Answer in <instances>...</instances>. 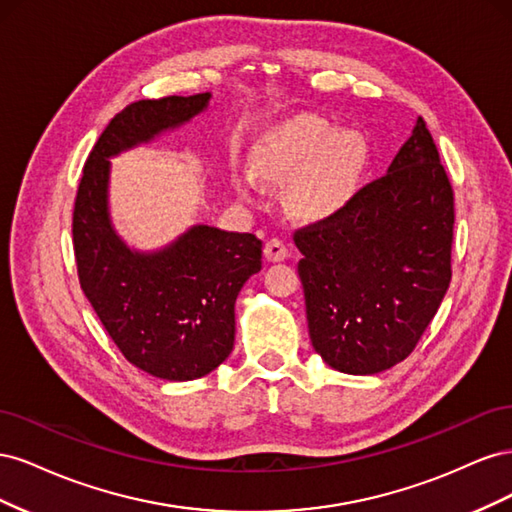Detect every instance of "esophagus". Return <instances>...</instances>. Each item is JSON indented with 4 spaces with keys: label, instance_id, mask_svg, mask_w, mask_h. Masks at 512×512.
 I'll return each mask as SVG.
<instances>
[{
    "label": "esophagus",
    "instance_id": "1",
    "mask_svg": "<svg viewBox=\"0 0 512 512\" xmlns=\"http://www.w3.org/2000/svg\"><path fill=\"white\" fill-rule=\"evenodd\" d=\"M265 258L269 262H282L288 258V245L280 239H269L265 245Z\"/></svg>",
    "mask_w": 512,
    "mask_h": 512
}]
</instances>
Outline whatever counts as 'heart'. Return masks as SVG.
<instances>
[{"mask_svg":"<svg viewBox=\"0 0 512 512\" xmlns=\"http://www.w3.org/2000/svg\"><path fill=\"white\" fill-rule=\"evenodd\" d=\"M367 162L369 149L359 132L337 130L316 117H292L260 138L252 173L262 181L290 183V207L303 218L327 220L348 209L361 192ZM235 192L254 203V177H237Z\"/></svg>","mask_w":512,"mask_h":512,"instance_id":"heart-1","label":"heart"}]
</instances>
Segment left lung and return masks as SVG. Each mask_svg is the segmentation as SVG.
<instances>
[{
	"mask_svg": "<svg viewBox=\"0 0 512 512\" xmlns=\"http://www.w3.org/2000/svg\"><path fill=\"white\" fill-rule=\"evenodd\" d=\"M453 188L418 117L386 175L333 218L294 232L314 350L371 376L401 363L451 284Z\"/></svg>",
	"mask_w": 512,
	"mask_h": 512,
	"instance_id": "obj_1",
	"label": "left lung"
}]
</instances>
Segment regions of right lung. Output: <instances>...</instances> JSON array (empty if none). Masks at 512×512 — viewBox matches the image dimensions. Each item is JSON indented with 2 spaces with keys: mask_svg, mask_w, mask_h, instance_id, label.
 Listing matches in <instances>:
<instances>
[{
  "mask_svg": "<svg viewBox=\"0 0 512 512\" xmlns=\"http://www.w3.org/2000/svg\"><path fill=\"white\" fill-rule=\"evenodd\" d=\"M211 94L141 100L108 123L85 162L74 203V254L85 297L126 359L170 382L203 378L235 346V303L262 267L250 232L207 224L158 250H136L111 215V160L205 113Z\"/></svg>",
  "mask_w": 512,
  "mask_h": 512,
  "instance_id": "1",
  "label": "right lung"
}]
</instances>
